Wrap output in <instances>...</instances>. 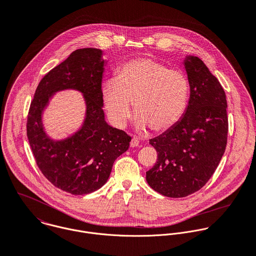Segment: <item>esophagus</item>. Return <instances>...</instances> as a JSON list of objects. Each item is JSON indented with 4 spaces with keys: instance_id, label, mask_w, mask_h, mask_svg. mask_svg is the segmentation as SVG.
<instances>
[{
    "instance_id": "34e87169",
    "label": "esophagus",
    "mask_w": 256,
    "mask_h": 256,
    "mask_svg": "<svg viewBox=\"0 0 256 256\" xmlns=\"http://www.w3.org/2000/svg\"><path fill=\"white\" fill-rule=\"evenodd\" d=\"M139 140L137 139V138H132V140H131V142H130V146L131 147H138L139 146Z\"/></svg>"
}]
</instances>
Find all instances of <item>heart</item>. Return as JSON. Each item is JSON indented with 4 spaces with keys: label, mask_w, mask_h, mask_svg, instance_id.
<instances>
[{
    "label": "heart",
    "mask_w": 256,
    "mask_h": 256,
    "mask_svg": "<svg viewBox=\"0 0 256 256\" xmlns=\"http://www.w3.org/2000/svg\"><path fill=\"white\" fill-rule=\"evenodd\" d=\"M188 91V80L182 70L143 58L125 64L115 80L103 86L102 101L114 127L122 129L127 125L134 103L138 128L152 127L159 132L180 120Z\"/></svg>",
    "instance_id": "1"
}]
</instances>
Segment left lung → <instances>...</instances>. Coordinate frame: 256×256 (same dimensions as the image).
I'll use <instances>...</instances> for the list:
<instances>
[{"mask_svg": "<svg viewBox=\"0 0 256 256\" xmlns=\"http://www.w3.org/2000/svg\"><path fill=\"white\" fill-rule=\"evenodd\" d=\"M190 84L184 116L149 143L158 159L146 172L149 186L169 198H184L200 190L218 168L228 132L226 97L218 78L196 56H186Z\"/></svg>", "mask_w": 256, "mask_h": 256, "instance_id": "1", "label": "left lung"}]
</instances>
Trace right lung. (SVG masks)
<instances>
[{"instance_id":"add662e5","label":"right lung","mask_w":256,"mask_h":256,"mask_svg":"<svg viewBox=\"0 0 256 256\" xmlns=\"http://www.w3.org/2000/svg\"><path fill=\"white\" fill-rule=\"evenodd\" d=\"M101 56V50L91 48L72 52L40 80L28 110L26 135L38 167L54 186L72 194L100 188L131 141L127 133L105 121L101 90L105 62ZM64 88L84 94L86 119L72 136L54 142L43 130L41 114L52 95Z\"/></svg>"}]
</instances>
